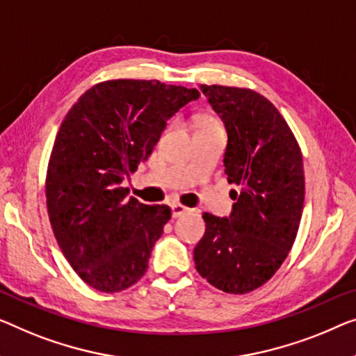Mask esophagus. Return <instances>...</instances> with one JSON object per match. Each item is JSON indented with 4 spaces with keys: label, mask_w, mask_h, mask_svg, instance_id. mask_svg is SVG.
I'll list each match as a JSON object with an SVG mask.
<instances>
[{
    "label": "esophagus",
    "mask_w": 356,
    "mask_h": 356,
    "mask_svg": "<svg viewBox=\"0 0 356 356\" xmlns=\"http://www.w3.org/2000/svg\"><path fill=\"white\" fill-rule=\"evenodd\" d=\"M190 211V208H187V206L180 204V203H174L172 204V216L174 217H180L184 214H187V212Z\"/></svg>",
    "instance_id": "34e87169"
}]
</instances>
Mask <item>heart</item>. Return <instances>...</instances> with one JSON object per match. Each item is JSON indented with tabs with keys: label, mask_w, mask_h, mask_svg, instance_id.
<instances>
[{
	"label": "heart",
	"mask_w": 356,
	"mask_h": 356,
	"mask_svg": "<svg viewBox=\"0 0 356 356\" xmlns=\"http://www.w3.org/2000/svg\"><path fill=\"white\" fill-rule=\"evenodd\" d=\"M219 124H217V121L216 120H212V118H203L200 121V124H198V129L200 127H217Z\"/></svg>",
	"instance_id": "b5f03b06"
}]
</instances>
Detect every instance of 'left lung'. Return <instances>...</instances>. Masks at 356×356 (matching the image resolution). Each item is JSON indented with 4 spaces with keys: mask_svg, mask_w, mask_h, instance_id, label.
I'll return each instance as SVG.
<instances>
[{
    "mask_svg": "<svg viewBox=\"0 0 356 356\" xmlns=\"http://www.w3.org/2000/svg\"><path fill=\"white\" fill-rule=\"evenodd\" d=\"M229 132L225 174L235 200L230 219L204 212L193 251L214 288L246 294L277 273L293 248L304 209L305 177L294 132L267 97L248 88L201 86Z\"/></svg>",
    "mask_w": 356,
    "mask_h": 356,
    "instance_id": "8db88e82",
    "label": "left lung"
}]
</instances>
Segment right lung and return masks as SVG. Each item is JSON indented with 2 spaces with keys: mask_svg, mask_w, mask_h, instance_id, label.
Here are the masks:
<instances>
[{
  "mask_svg": "<svg viewBox=\"0 0 356 356\" xmlns=\"http://www.w3.org/2000/svg\"><path fill=\"white\" fill-rule=\"evenodd\" d=\"M198 97L158 79H108L62 121L47 163V214L68 264L100 293H120L145 275L171 208L127 198L121 184L152 155L166 121Z\"/></svg>",
  "mask_w": 356,
  "mask_h": 356,
  "instance_id": "right-lung-1",
  "label": "right lung"
}]
</instances>
